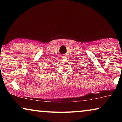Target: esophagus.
<instances>
[{
	"mask_svg": "<svg viewBox=\"0 0 122 122\" xmlns=\"http://www.w3.org/2000/svg\"><path fill=\"white\" fill-rule=\"evenodd\" d=\"M62 58V59L63 60H64V59H66V57H65V56H62V58Z\"/></svg>",
	"mask_w": 122,
	"mask_h": 122,
	"instance_id": "1",
	"label": "esophagus"
}]
</instances>
